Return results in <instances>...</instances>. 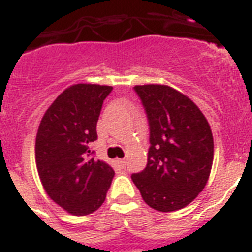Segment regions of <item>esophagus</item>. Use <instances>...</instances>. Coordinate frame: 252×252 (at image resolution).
Wrapping results in <instances>:
<instances>
[{"instance_id": "obj_1", "label": "esophagus", "mask_w": 252, "mask_h": 252, "mask_svg": "<svg viewBox=\"0 0 252 252\" xmlns=\"http://www.w3.org/2000/svg\"><path fill=\"white\" fill-rule=\"evenodd\" d=\"M116 164H118V167H120V168H126V160H124V159H118V160H116Z\"/></svg>"}]
</instances>
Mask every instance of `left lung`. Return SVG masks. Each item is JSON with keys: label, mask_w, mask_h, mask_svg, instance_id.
Returning <instances> with one entry per match:
<instances>
[{"label": "left lung", "mask_w": 252, "mask_h": 252, "mask_svg": "<svg viewBox=\"0 0 252 252\" xmlns=\"http://www.w3.org/2000/svg\"><path fill=\"white\" fill-rule=\"evenodd\" d=\"M150 126L146 168L132 175L147 206L160 212L186 207L204 189L214 161V137L203 112L168 85H136Z\"/></svg>", "instance_id": "8db88e82"}]
</instances>
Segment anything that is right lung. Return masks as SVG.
Listing matches in <instances>:
<instances>
[{"instance_id":"1","label":"right lung","mask_w":252,"mask_h":252,"mask_svg":"<svg viewBox=\"0 0 252 252\" xmlns=\"http://www.w3.org/2000/svg\"><path fill=\"white\" fill-rule=\"evenodd\" d=\"M112 87L75 84L59 94L41 119L36 136V167L50 199L68 214L85 216L101 207L114 169L89 158L97 122Z\"/></svg>"}]
</instances>
